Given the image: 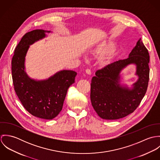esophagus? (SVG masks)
I'll list each match as a JSON object with an SVG mask.
<instances>
[{"instance_id": "34e87169", "label": "esophagus", "mask_w": 160, "mask_h": 160, "mask_svg": "<svg viewBox=\"0 0 160 160\" xmlns=\"http://www.w3.org/2000/svg\"><path fill=\"white\" fill-rule=\"evenodd\" d=\"M86 72L88 74H89V75L91 74V71L90 69H86Z\"/></svg>"}]
</instances>
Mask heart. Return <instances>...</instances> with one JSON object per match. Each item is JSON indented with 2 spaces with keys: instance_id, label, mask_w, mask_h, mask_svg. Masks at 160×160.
I'll use <instances>...</instances> for the list:
<instances>
[{
  "instance_id": "obj_1",
  "label": "heart",
  "mask_w": 160,
  "mask_h": 160,
  "mask_svg": "<svg viewBox=\"0 0 160 160\" xmlns=\"http://www.w3.org/2000/svg\"><path fill=\"white\" fill-rule=\"evenodd\" d=\"M110 47H111L110 44L98 46L94 48L93 52L95 53H97V54H102V53H103L106 52L107 51L109 50L110 49Z\"/></svg>"
}]
</instances>
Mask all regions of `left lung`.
<instances>
[{"instance_id": "left-lung-1", "label": "left lung", "mask_w": 160, "mask_h": 160, "mask_svg": "<svg viewBox=\"0 0 160 160\" xmlns=\"http://www.w3.org/2000/svg\"><path fill=\"white\" fill-rule=\"evenodd\" d=\"M150 56L140 38L129 57L107 65L92 78L91 100L98 115L104 119H118L132 113L143 98L149 80ZM136 65L137 81L129 88L120 84L121 71Z\"/></svg>"}]
</instances>
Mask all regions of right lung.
Instances as JSON below:
<instances>
[{
	"label": "right lung",
	"instance_id": "1",
	"mask_svg": "<svg viewBox=\"0 0 160 160\" xmlns=\"http://www.w3.org/2000/svg\"><path fill=\"white\" fill-rule=\"evenodd\" d=\"M51 31L36 29L23 36L12 61L15 92L24 108L36 117L52 119L62 110L69 87L74 83L76 71L63 69L43 80L32 79L25 71V57L31 45L46 38Z\"/></svg>",
	"mask_w": 160,
	"mask_h": 160
}]
</instances>
